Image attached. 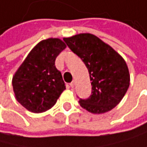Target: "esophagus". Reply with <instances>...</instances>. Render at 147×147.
<instances>
[{"label": "esophagus", "instance_id": "obj_1", "mask_svg": "<svg viewBox=\"0 0 147 147\" xmlns=\"http://www.w3.org/2000/svg\"><path fill=\"white\" fill-rule=\"evenodd\" d=\"M69 86H70V88H73L75 87V82H74V81H72V82L69 84Z\"/></svg>", "mask_w": 147, "mask_h": 147}]
</instances>
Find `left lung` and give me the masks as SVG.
<instances>
[{"label":"left lung","mask_w":147,"mask_h":147,"mask_svg":"<svg viewBox=\"0 0 147 147\" xmlns=\"http://www.w3.org/2000/svg\"><path fill=\"white\" fill-rule=\"evenodd\" d=\"M63 40L85 63L91 80V95L87 99L80 98V106L93 114L113 109L122 100L130 84L124 59L93 34L81 33Z\"/></svg>","instance_id":"1"}]
</instances>
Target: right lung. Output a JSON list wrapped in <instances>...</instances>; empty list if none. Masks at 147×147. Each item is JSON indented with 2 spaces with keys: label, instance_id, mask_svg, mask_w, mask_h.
Masks as SVG:
<instances>
[{
  "label": "right lung",
  "instance_id": "obj_1",
  "mask_svg": "<svg viewBox=\"0 0 147 147\" xmlns=\"http://www.w3.org/2000/svg\"><path fill=\"white\" fill-rule=\"evenodd\" d=\"M66 48L59 39L41 40L31 49L12 78L17 101L26 109L42 113L51 108L66 86L55 66L58 55Z\"/></svg>",
  "mask_w": 147,
  "mask_h": 147
}]
</instances>
